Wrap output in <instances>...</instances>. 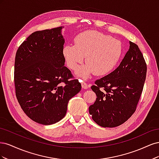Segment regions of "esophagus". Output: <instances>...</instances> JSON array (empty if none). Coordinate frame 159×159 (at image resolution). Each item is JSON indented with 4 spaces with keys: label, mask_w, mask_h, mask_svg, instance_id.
<instances>
[{
    "label": "esophagus",
    "mask_w": 159,
    "mask_h": 159,
    "mask_svg": "<svg viewBox=\"0 0 159 159\" xmlns=\"http://www.w3.org/2000/svg\"><path fill=\"white\" fill-rule=\"evenodd\" d=\"M81 86H82V88H84V89H88V88H89V86H88V84L87 83H85V81H82V82H81Z\"/></svg>",
    "instance_id": "1"
}]
</instances>
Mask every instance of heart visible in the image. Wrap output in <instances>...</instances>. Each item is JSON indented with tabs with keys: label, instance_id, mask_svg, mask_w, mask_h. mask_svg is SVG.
Returning a JSON list of instances; mask_svg holds the SVG:
<instances>
[{
	"label": "heart",
	"instance_id": "heart-1",
	"mask_svg": "<svg viewBox=\"0 0 159 159\" xmlns=\"http://www.w3.org/2000/svg\"><path fill=\"white\" fill-rule=\"evenodd\" d=\"M63 56L67 66L75 70L82 63L85 56L86 64L76 71L84 79L95 73L102 75L112 71L117 65L123 54L121 42L102 32L88 30L74 38V45L66 44Z\"/></svg>",
	"mask_w": 159,
	"mask_h": 159
}]
</instances>
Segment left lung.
Wrapping results in <instances>:
<instances>
[{"label": "left lung", "mask_w": 159, "mask_h": 159, "mask_svg": "<svg viewBox=\"0 0 159 159\" xmlns=\"http://www.w3.org/2000/svg\"><path fill=\"white\" fill-rule=\"evenodd\" d=\"M129 49L113 71L91 87L97 95L89 107L93 121L103 127L119 126L135 111L143 89L147 64L141 50L129 42Z\"/></svg>", "instance_id": "8db88e82"}]
</instances>
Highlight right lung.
Wrapping results in <instances>:
<instances>
[{
  "instance_id": "right-lung-1",
  "label": "right lung",
  "mask_w": 159,
  "mask_h": 159,
  "mask_svg": "<svg viewBox=\"0 0 159 159\" xmlns=\"http://www.w3.org/2000/svg\"><path fill=\"white\" fill-rule=\"evenodd\" d=\"M61 28L33 32L19 46L14 61L18 102L28 117L45 125L65 117L69 100L81 88L64 66Z\"/></svg>"
}]
</instances>
